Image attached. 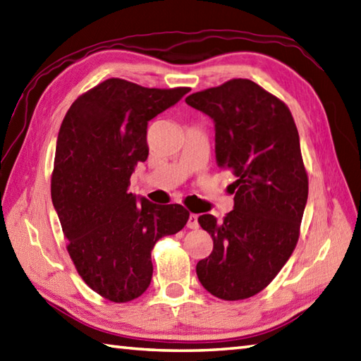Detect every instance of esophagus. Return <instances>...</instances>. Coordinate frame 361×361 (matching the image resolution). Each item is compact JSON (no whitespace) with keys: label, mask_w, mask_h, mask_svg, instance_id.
I'll use <instances>...</instances> for the list:
<instances>
[{"label":"esophagus","mask_w":361,"mask_h":361,"mask_svg":"<svg viewBox=\"0 0 361 361\" xmlns=\"http://www.w3.org/2000/svg\"><path fill=\"white\" fill-rule=\"evenodd\" d=\"M187 227H188V228H197V227H199V222H197V214H193V213H191V214L188 216Z\"/></svg>","instance_id":"obj_1"}]
</instances>
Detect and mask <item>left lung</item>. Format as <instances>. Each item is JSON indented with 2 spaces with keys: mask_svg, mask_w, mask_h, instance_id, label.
<instances>
[{
  "mask_svg": "<svg viewBox=\"0 0 361 361\" xmlns=\"http://www.w3.org/2000/svg\"><path fill=\"white\" fill-rule=\"evenodd\" d=\"M185 102L213 120L216 164L236 176L233 210L221 222L199 216L213 252L196 274L221 300L250 298L271 283L298 243L309 193L298 130L286 103L247 78Z\"/></svg>",
  "mask_w": 361,
  "mask_h": 361,
  "instance_id": "1",
  "label": "left lung"
}]
</instances>
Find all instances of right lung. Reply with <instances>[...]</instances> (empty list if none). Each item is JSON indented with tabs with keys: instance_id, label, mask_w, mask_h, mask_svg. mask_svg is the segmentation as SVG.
I'll list each match as a JSON object with an SVG mask.
<instances>
[{
	"instance_id": "add662e5",
	"label": "right lung",
	"mask_w": 361,
	"mask_h": 361,
	"mask_svg": "<svg viewBox=\"0 0 361 361\" xmlns=\"http://www.w3.org/2000/svg\"><path fill=\"white\" fill-rule=\"evenodd\" d=\"M188 91L108 78L80 95L63 118L52 204L78 275L109 301H131L148 289L154 244L188 221L179 204L157 205L128 193L135 165L148 157V122Z\"/></svg>"
}]
</instances>
